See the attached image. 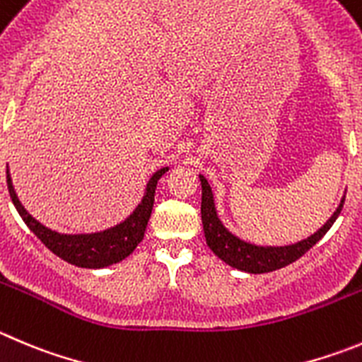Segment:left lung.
I'll return each instance as SVG.
<instances>
[{
    "mask_svg": "<svg viewBox=\"0 0 362 362\" xmlns=\"http://www.w3.org/2000/svg\"><path fill=\"white\" fill-rule=\"evenodd\" d=\"M200 182L202 223H204V232L209 248H211L223 262H227L232 268L246 273L275 272V269L284 268V266L291 264L296 259L302 257L307 250L313 248V246L329 232V228L334 225V221L337 219V216H339L344 204L343 197L341 198L339 205H337L336 212L327 219L325 225H323L322 228H318L313 235L302 239V241L291 243V245H255V243L245 241V239H241L239 235L232 234V232L223 225V221L218 216V211H216L212 189L204 175H200Z\"/></svg>",
    "mask_w": 362,
    "mask_h": 362,
    "instance_id": "obj_1",
    "label": "left lung"
}]
</instances>
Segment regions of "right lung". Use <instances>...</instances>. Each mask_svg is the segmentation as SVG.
<instances>
[{"label": "right lung", "instance_id": "1", "mask_svg": "<svg viewBox=\"0 0 362 362\" xmlns=\"http://www.w3.org/2000/svg\"><path fill=\"white\" fill-rule=\"evenodd\" d=\"M168 170L170 168H160L151 175L150 182L146 184L143 202L135 207V211L124 221H121L116 227L107 228V230L90 232V234H62V232L52 230L40 221H37L32 214H28V211L23 207L18 194L13 191L8 165H6V185H8L13 207L18 209L23 221L28 225L30 230L44 245L55 253L57 257L64 259L69 264L78 266V268L100 269L127 259L137 248V245L143 241L146 225L150 221L151 209H153L157 182Z\"/></svg>", "mask_w": 362, "mask_h": 362}]
</instances>
